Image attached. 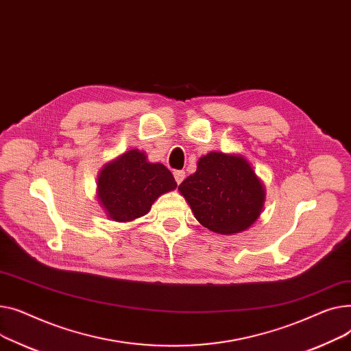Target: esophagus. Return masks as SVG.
I'll list each match as a JSON object with an SVG mask.
<instances>
[{"instance_id": "1", "label": "esophagus", "mask_w": 351, "mask_h": 351, "mask_svg": "<svg viewBox=\"0 0 351 351\" xmlns=\"http://www.w3.org/2000/svg\"><path fill=\"white\" fill-rule=\"evenodd\" d=\"M184 177H185V173H184L182 170H176V171H174V178H176V181H177V184H181L182 180H184Z\"/></svg>"}]
</instances>
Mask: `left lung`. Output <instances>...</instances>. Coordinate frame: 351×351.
<instances>
[{
  "instance_id": "1",
  "label": "left lung",
  "mask_w": 351,
  "mask_h": 351,
  "mask_svg": "<svg viewBox=\"0 0 351 351\" xmlns=\"http://www.w3.org/2000/svg\"><path fill=\"white\" fill-rule=\"evenodd\" d=\"M178 190L197 221L213 232L232 235L248 230L262 213L265 189L242 156L211 152Z\"/></svg>"
}]
</instances>
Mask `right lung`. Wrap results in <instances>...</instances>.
Instances as JSON below:
<instances>
[{"label":"right lung","instance_id":"add662e5","mask_svg":"<svg viewBox=\"0 0 351 351\" xmlns=\"http://www.w3.org/2000/svg\"><path fill=\"white\" fill-rule=\"evenodd\" d=\"M177 187L171 171L149 162L137 149L108 162L97 177V199L109 218L128 222L146 215L153 202Z\"/></svg>","mask_w":351,"mask_h":351}]
</instances>
